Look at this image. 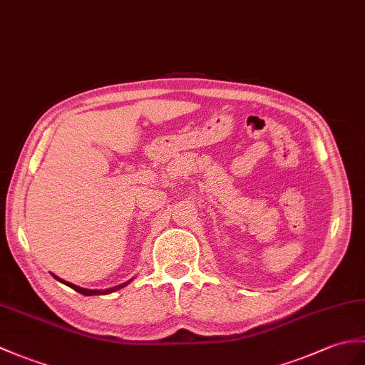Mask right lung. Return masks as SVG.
Masks as SVG:
<instances>
[{"label": "right lung", "mask_w": 365, "mask_h": 365, "mask_svg": "<svg viewBox=\"0 0 365 365\" xmlns=\"http://www.w3.org/2000/svg\"><path fill=\"white\" fill-rule=\"evenodd\" d=\"M53 277L57 279V282H61V283H63V284H66V286H70L71 289H74L76 292H79V294H82V295H103V294H110V292H115V291H118V289H121V287L127 286V284H129V283L132 282V279H129V282H125V283H123V284H120V286H115V287H110V289L99 291V289H86V287H81V286H76V284H73V283H68V282H65V279L56 277L54 274H53Z\"/></svg>", "instance_id": "add662e5"}]
</instances>
